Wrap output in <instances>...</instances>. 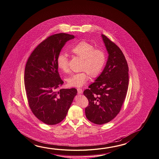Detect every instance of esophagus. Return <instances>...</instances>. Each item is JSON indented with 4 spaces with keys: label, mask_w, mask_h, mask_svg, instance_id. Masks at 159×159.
Masks as SVG:
<instances>
[{
    "label": "esophagus",
    "mask_w": 159,
    "mask_h": 159,
    "mask_svg": "<svg viewBox=\"0 0 159 159\" xmlns=\"http://www.w3.org/2000/svg\"><path fill=\"white\" fill-rule=\"evenodd\" d=\"M77 91H78V93H79V94H81V93H83V91L80 88L77 89Z\"/></svg>",
    "instance_id": "esophagus-1"
}]
</instances>
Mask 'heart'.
I'll use <instances>...</instances> for the list:
<instances>
[{
    "instance_id": "1",
    "label": "heart",
    "mask_w": 159,
    "mask_h": 159,
    "mask_svg": "<svg viewBox=\"0 0 159 159\" xmlns=\"http://www.w3.org/2000/svg\"><path fill=\"white\" fill-rule=\"evenodd\" d=\"M72 52L83 59L81 66V72L75 73L67 79L69 86L80 87L83 86L89 80V75L96 77L101 72L106 62V55L101 49H95L92 43L81 41L73 47ZM57 64L59 69L64 72L69 71L68 56L64 52L58 55Z\"/></svg>"
}]
</instances>
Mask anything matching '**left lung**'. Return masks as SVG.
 I'll use <instances>...</instances> for the list:
<instances>
[{
    "label": "left lung",
    "instance_id": "1",
    "mask_svg": "<svg viewBox=\"0 0 159 159\" xmlns=\"http://www.w3.org/2000/svg\"><path fill=\"white\" fill-rule=\"evenodd\" d=\"M101 37L108 58L101 75L84 90L89 100L85 109L87 118L96 124H105L119 113L129 84L128 66L121 50L105 35Z\"/></svg>",
    "mask_w": 159,
    "mask_h": 159
}]
</instances>
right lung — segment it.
<instances>
[{"label":"right lung","mask_w":159,"mask_h":159,"mask_svg":"<svg viewBox=\"0 0 159 159\" xmlns=\"http://www.w3.org/2000/svg\"><path fill=\"white\" fill-rule=\"evenodd\" d=\"M74 38L65 33L49 36L35 48L26 63L24 81L29 106L36 118L48 125L65 118L77 93L75 88L59 89L64 82L57 64L61 50Z\"/></svg>","instance_id":"1"}]
</instances>
